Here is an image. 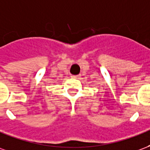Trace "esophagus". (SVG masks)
I'll use <instances>...</instances> for the list:
<instances>
[{"label": "esophagus", "instance_id": "1", "mask_svg": "<svg viewBox=\"0 0 150 150\" xmlns=\"http://www.w3.org/2000/svg\"><path fill=\"white\" fill-rule=\"evenodd\" d=\"M72 77L73 78H75V79H80V75H76V76H72Z\"/></svg>", "mask_w": 150, "mask_h": 150}]
</instances>
